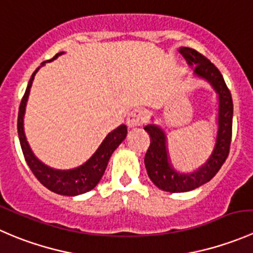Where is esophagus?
I'll return each mask as SVG.
<instances>
[{
	"mask_svg": "<svg viewBox=\"0 0 253 253\" xmlns=\"http://www.w3.org/2000/svg\"><path fill=\"white\" fill-rule=\"evenodd\" d=\"M145 117L144 114L141 110H133L128 114L127 116V126L129 128H134V127L142 126L143 122H144Z\"/></svg>",
	"mask_w": 253,
	"mask_h": 253,
	"instance_id": "1",
	"label": "esophagus"
}]
</instances>
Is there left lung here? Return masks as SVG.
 Returning <instances> with one entry per match:
<instances>
[{"label": "left lung", "mask_w": 253, "mask_h": 253, "mask_svg": "<svg viewBox=\"0 0 253 253\" xmlns=\"http://www.w3.org/2000/svg\"><path fill=\"white\" fill-rule=\"evenodd\" d=\"M178 52L185 57L187 65L193 67V77L203 79L214 89L218 95V114L213 150L208 159L192 172H181L174 168L164 128L155 124H149L144 127L150 136V145L144 157L148 176L158 188L172 193L195 190L215 176L229 154L233 127V99L218 68L193 48L180 47ZM152 120L154 121V117Z\"/></svg>", "instance_id": "1"}]
</instances>
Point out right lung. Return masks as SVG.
Returning a JSON list of instances; mask_svg holds the SVG:
<instances>
[{"instance_id":"1","label":"right lung","mask_w":253,"mask_h":253,"mask_svg":"<svg viewBox=\"0 0 253 253\" xmlns=\"http://www.w3.org/2000/svg\"><path fill=\"white\" fill-rule=\"evenodd\" d=\"M65 52H58L51 60L45 61L42 63L40 67L35 70V72L32 75L29 83H28L27 90H25L24 96L22 99V103L19 106V114H18V136H19L20 147H22L23 154H24L25 162L29 165L30 170L35 177L52 192L57 193V195L62 196H78L83 195V193L89 192L93 190L99 181L103 177L104 172H105L108 163L110 160V157L112 153L115 152L117 147L125 141L127 136V127L126 125H121L110 133L106 134L104 141L99 145L98 149L94 152V154L77 168L68 170H60V169H53V168L48 167V165L44 164L40 159H38L37 155L33 153L32 148H30L29 143L27 141L24 132V115H25V108H27L28 98H29L30 88H32L33 81H34L35 75L38 71L42 67L46 62H51V61L56 60L58 56H61Z\"/></svg>"}]
</instances>
